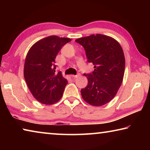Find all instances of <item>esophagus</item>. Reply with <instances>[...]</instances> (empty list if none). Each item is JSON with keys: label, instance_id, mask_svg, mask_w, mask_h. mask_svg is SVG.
I'll return each instance as SVG.
<instances>
[{"label": "esophagus", "instance_id": "34e87169", "mask_svg": "<svg viewBox=\"0 0 150 150\" xmlns=\"http://www.w3.org/2000/svg\"><path fill=\"white\" fill-rule=\"evenodd\" d=\"M79 76H80V74H77V75H72L71 77H73V78H77Z\"/></svg>", "mask_w": 150, "mask_h": 150}]
</instances>
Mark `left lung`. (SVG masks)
Instances as JSON below:
<instances>
[{"label": "left lung", "instance_id": "left-lung-1", "mask_svg": "<svg viewBox=\"0 0 150 150\" xmlns=\"http://www.w3.org/2000/svg\"><path fill=\"white\" fill-rule=\"evenodd\" d=\"M75 41L84 47L88 62L93 63L95 69L91 74H84L88 85L81 88V96L92 106L105 105L115 97L122 83L125 70L122 48L113 38L100 34Z\"/></svg>", "mask_w": 150, "mask_h": 150}]
</instances>
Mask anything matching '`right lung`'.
<instances>
[{
    "mask_svg": "<svg viewBox=\"0 0 150 150\" xmlns=\"http://www.w3.org/2000/svg\"><path fill=\"white\" fill-rule=\"evenodd\" d=\"M70 38L50 35L30 48L25 59L24 77L33 96L44 105H53L63 96L67 80L55 73V59Z\"/></svg>",
    "mask_w": 150,
    "mask_h": 150,
    "instance_id": "right-lung-1",
    "label": "right lung"
}]
</instances>
